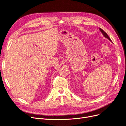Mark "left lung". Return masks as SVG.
<instances>
[{
    "label": "left lung",
    "instance_id": "1",
    "mask_svg": "<svg viewBox=\"0 0 126 126\" xmlns=\"http://www.w3.org/2000/svg\"><path fill=\"white\" fill-rule=\"evenodd\" d=\"M99 30H100V32H101V33H102V35H104V36L105 37V38H107V39H108L110 41H111V42H112V41H111V39H110V38H109V37L108 36V35H107V34L106 33V32H105L104 31V30H103L102 29H101V28H99Z\"/></svg>",
    "mask_w": 126,
    "mask_h": 126
}]
</instances>
